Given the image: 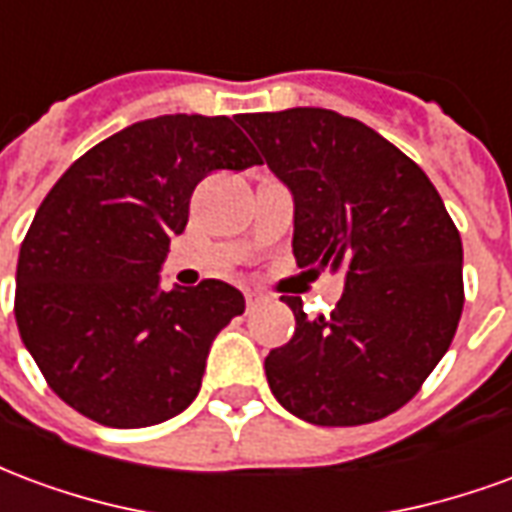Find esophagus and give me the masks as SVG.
I'll return each mask as SVG.
<instances>
[{
  "mask_svg": "<svg viewBox=\"0 0 512 512\" xmlns=\"http://www.w3.org/2000/svg\"><path fill=\"white\" fill-rule=\"evenodd\" d=\"M266 301H271V296L263 293V290H246V310H257Z\"/></svg>",
  "mask_w": 512,
  "mask_h": 512,
  "instance_id": "esophagus-1",
  "label": "esophagus"
}]
</instances>
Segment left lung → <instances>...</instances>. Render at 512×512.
Listing matches in <instances>:
<instances>
[{"instance_id":"obj_1","label":"left lung","mask_w":512,"mask_h":512,"mask_svg":"<svg viewBox=\"0 0 512 512\" xmlns=\"http://www.w3.org/2000/svg\"><path fill=\"white\" fill-rule=\"evenodd\" d=\"M296 202V266L345 271L334 312L266 356L271 392L312 425L389 417L447 354L463 310V246L428 175L392 142L332 109L241 115Z\"/></svg>"}]
</instances>
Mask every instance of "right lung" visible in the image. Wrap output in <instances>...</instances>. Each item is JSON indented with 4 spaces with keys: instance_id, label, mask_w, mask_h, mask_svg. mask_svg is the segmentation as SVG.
<instances>
[{
    "instance_id": "right-lung-1",
    "label": "right lung",
    "mask_w": 512,
    "mask_h": 512,
    "mask_svg": "<svg viewBox=\"0 0 512 512\" xmlns=\"http://www.w3.org/2000/svg\"><path fill=\"white\" fill-rule=\"evenodd\" d=\"M260 156L230 117L164 115L65 169L18 252L16 323L54 395L109 428H147L197 397L213 337L244 312L227 282L158 290L194 186Z\"/></svg>"
}]
</instances>
